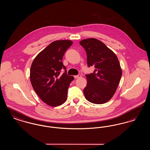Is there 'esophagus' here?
<instances>
[{"label":"esophagus","instance_id":"obj_1","mask_svg":"<svg viewBox=\"0 0 150 150\" xmlns=\"http://www.w3.org/2000/svg\"><path fill=\"white\" fill-rule=\"evenodd\" d=\"M81 75H80V74H79L78 75L75 76V78L76 79L80 78H81Z\"/></svg>","mask_w":150,"mask_h":150}]
</instances>
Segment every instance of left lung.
Segmentation results:
<instances>
[{"label": "left lung", "mask_w": 150, "mask_h": 150, "mask_svg": "<svg viewBox=\"0 0 150 150\" xmlns=\"http://www.w3.org/2000/svg\"><path fill=\"white\" fill-rule=\"evenodd\" d=\"M80 44L86 50L88 67L93 66L95 68L93 73L86 75L87 84L83 91L85 97L94 104L105 103L113 97L121 79L119 59L98 39H84Z\"/></svg>", "instance_id": "8db88e82"}]
</instances>
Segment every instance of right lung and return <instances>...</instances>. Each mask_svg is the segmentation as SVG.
<instances>
[{"instance_id":"add662e5","label":"right lung","mask_w":150,"mask_h":150,"mask_svg":"<svg viewBox=\"0 0 150 150\" xmlns=\"http://www.w3.org/2000/svg\"><path fill=\"white\" fill-rule=\"evenodd\" d=\"M72 44L69 40L50 43L36 56L31 66L30 78L34 90L44 103L52 107L66 100L69 86L74 79L67 75L62 62L65 52ZM62 68L65 72L61 75Z\"/></svg>"}]
</instances>
